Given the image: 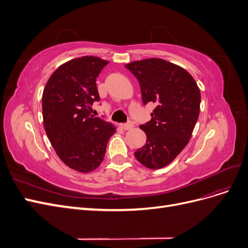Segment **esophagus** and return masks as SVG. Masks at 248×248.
Returning <instances> with one entry per match:
<instances>
[{"mask_svg": "<svg viewBox=\"0 0 248 248\" xmlns=\"http://www.w3.org/2000/svg\"><path fill=\"white\" fill-rule=\"evenodd\" d=\"M120 127H121L122 129L124 130H129L133 127V123L129 122V123H123V124H120Z\"/></svg>", "mask_w": 248, "mask_h": 248, "instance_id": "esophagus-1", "label": "esophagus"}]
</instances>
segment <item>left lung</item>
I'll list each match as a JSON object with an SVG mask.
<instances>
[{"instance_id": "8db88e82", "label": "left lung", "mask_w": 248, "mask_h": 248, "mask_svg": "<svg viewBox=\"0 0 248 248\" xmlns=\"http://www.w3.org/2000/svg\"><path fill=\"white\" fill-rule=\"evenodd\" d=\"M140 82L142 102L155 103L152 119L140 128L145 146L134 153L148 169L167 167L188 144L200 115L201 92L191 74L159 58L125 65Z\"/></svg>"}]
</instances>
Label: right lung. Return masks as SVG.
Instances as JSON below:
<instances>
[{"label":"right lung","instance_id":"obj_1","mask_svg":"<svg viewBox=\"0 0 248 248\" xmlns=\"http://www.w3.org/2000/svg\"><path fill=\"white\" fill-rule=\"evenodd\" d=\"M85 56L62 64L48 78L42 94L43 125L59 158L80 172L98 168L115 126L91 115L100 97L96 78L108 65Z\"/></svg>","mask_w":248,"mask_h":248}]
</instances>
